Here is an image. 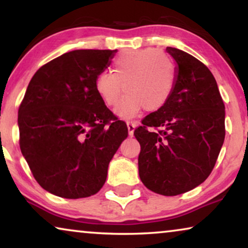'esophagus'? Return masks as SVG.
<instances>
[{
    "label": "esophagus",
    "mask_w": 248,
    "mask_h": 248,
    "mask_svg": "<svg viewBox=\"0 0 248 248\" xmlns=\"http://www.w3.org/2000/svg\"><path fill=\"white\" fill-rule=\"evenodd\" d=\"M126 125H127V130H128V135H130V137H132V135H133V133H134V130H135V126H137V123H135V122H127Z\"/></svg>",
    "instance_id": "1"
}]
</instances>
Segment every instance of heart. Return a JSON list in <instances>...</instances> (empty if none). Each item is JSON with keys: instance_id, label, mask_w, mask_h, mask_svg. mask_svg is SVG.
I'll list each match as a JSON object with an SVG mask.
<instances>
[{"instance_id": "1", "label": "heart", "mask_w": 248, "mask_h": 248, "mask_svg": "<svg viewBox=\"0 0 248 248\" xmlns=\"http://www.w3.org/2000/svg\"><path fill=\"white\" fill-rule=\"evenodd\" d=\"M176 73L170 59L155 48L128 49L114 61V73L100 72L94 80V89L107 106L117 104L126 91L115 113L131 118L141 109L157 111L170 99Z\"/></svg>"}]
</instances>
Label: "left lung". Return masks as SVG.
<instances>
[{
	"label": "left lung",
	"instance_id": "8db88e82",
	"mask_svg": "<svg viewBox=\"0 0 248 248\" xmlns=\"http://www.w3.org/2000/svg\"><path fill=\"white\" fill-rule=\"evenodd\" d=\"M166 50L176 62L174 91L164 107L145 116L134 135L141 145L142 183L152 192L174 196L211 174L225 141V105L204 64L178 48Z\"/></svg>",
	"mask_w": 248,
	"mask_h": 248
}]
</instances>
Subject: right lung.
I'll return each mask as SVG.
<instances>
[{
	"label": "right lung",
	"mask_w": 248,
	"mask_h": 248,
	"mask_svg": "<svg viewBox=\"0 0 248 248\" xmlns=\"http://www.w3.org/2000/svg\"><path fill=\"white\" fill-rule=\"evenodd\" d=\"M117 50L76 49L46 63L30 80L18 111L20 149L38 184L65 199L103 187L127 126L94 89Z\"/></svg>",
	"instance_id": "1"
}]
</instances>
